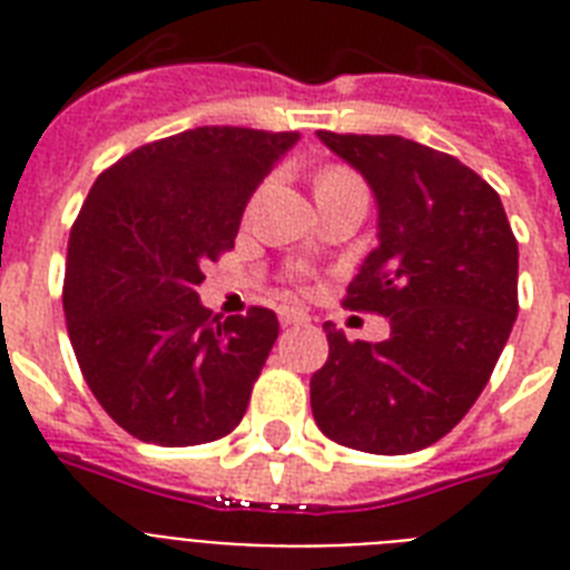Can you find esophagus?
Wrapping results in <instances>:
<instances>
[{
  "mask_svg": "<svg viewBox=\"0 0 570 570\" xmlns=\"http://www.w3.org/2000/svg\"><path fill=\"white\" fill-rule=\"evenodd\" d=\"M304 322H307V313L289 311V307L281 311V325H286V328H289V325H304Z\"/></svg>",
  "mask_w": 570,
  "mask_h": 570,
  "instance_id": "esophagus-1",
  "label": "esophagus"
}]
</instances>
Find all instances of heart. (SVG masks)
Segmentation results:
<instances>
[{
	"instance_id": "b5f03b06",
	"label": "heart",
	"mask_w": 570,
	"mask_h": 570,
	"mask_svg": "<svg viewBox=\"0 0 570 570\" xmlns=\"http://www.w3.org/2000/svg\"><path fill=\"white\" fill-rule=\"evenodd\" d=\"M346 180H355L352 174L343 171V168H331V171L320 174V180H316V189H325V186H337V183H346Z\"/></svg>"
}]
</instances>
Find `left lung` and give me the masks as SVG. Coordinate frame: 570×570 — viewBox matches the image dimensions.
I'll list each match as a JSON object with an SVG mask.
<instances>
[{
    "label": "left lung",
    "instance_id": "8db88e82",
    "mask_svg": "<svg viewBox=\"0 0 570 570\" xmlns=\"http://www.w3.org/2000/svg\"><path fill=\"white\" fill-rule=\"evenodd\" d=\"M316 136L373 189L379 245L346 307L390 316V337L348 343L325 325L313 416L352 450H425L468 414L512 334L518 242L500 195L459 159L402 136Z\"/></svg>",
    "mask_w": 570,
    "mask_h": 570
}]
</instances>
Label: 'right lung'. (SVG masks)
Instances as JSON below:
<instances>
[{"label": "right lung", "instance_id": "1", "mask_svg": "<svg viewBox=\"0 0 570 570\" xmlns=\"http://www.w3.org/2000/svg\"><path fill=\"white\" fill-rule=\"evenodd\" d=\"M298 138L186 129L124 156L85 197L67 242V334L97 402L138 441L195 446L245 416L277 316L250 307L218 320L197 286Z\"/></svg>", "mask_w": 570, "mask_h": 570}]
</instances>
